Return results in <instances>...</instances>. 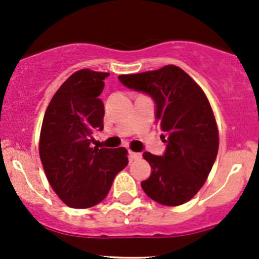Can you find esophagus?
<instances>
[{"instance_id":"esophagus-1","label":"esophagus","mask_w":259,"mask_h":259,"mask_svg":"<svg viewBox=\"0 0 259 259\" xmlns=\"http://www.w3.org/2000/svg\"><path fill=\"white\" fill-rule=\"evenodd\" d=\"M129 158L132 159V160H137V159L142 158V154H140V153H135V151L129 150Z\"/></svg>"}]
</instances>
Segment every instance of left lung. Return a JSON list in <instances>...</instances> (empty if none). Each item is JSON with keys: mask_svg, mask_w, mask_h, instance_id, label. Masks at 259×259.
I'll use <instances>...</instances> for the list:
<instances>
[{"mask_svg": "<svg viewBox=\"0 0 259 259\" xmlns=\"http://www.w3.org/2000/svg\"><path fill=\"white\" fill-rule=\"evenodd\" d=\"M119 80L154 99L156 121L165 133L163 156L143 154L151 166L150 177L142 182L143 190L159 204H184L204 185L218 154V126L207 95L176 65L120 75Z\"/></svg>", "mask_w": 259, "mask_h": 259, "instance_id": "left-lung-1", "label": "left lung"}]
</instances>
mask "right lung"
I'll use <instances>...</instances> for the list:
<instances>
[{
    "label": "right lung",
    "mask_w": 259,
    "mask_h": 259,
    "mask_svg": "<svg viewBox=\"0 0 259 259\" xmlns=\"http://www.w3.org/2000/svg\"><path fill=\"white\" fill-rule=\"evenodd\" d=\"M108 72L82 69L55 93L46 109L38 153L57 197L71 208L94 207L105 199L115 176L127 165L125 148H91L93 133L104 127L103 93Z\"/></svg>",
    "instance_id": "right-lung-1"
}]
</instances>
